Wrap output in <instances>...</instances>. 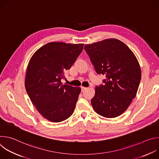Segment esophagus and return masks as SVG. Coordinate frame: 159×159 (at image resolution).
<instances>
[{"label": "esophagus", "mask_w": 159, "mask_h": 159, "mask_svg": "<svg viewBox=\"0 0 159 159\" xmlns=\"http://www.w3.org/2000/svg\"><path fill=\"white\" fill-rule=\"evenodd\" d=\"M86 89H87L86 87H81V90H82V92H84V90H85Z\"/></svg>", "instance_id": "34e87169"}]
</instances>
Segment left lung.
Masks as SVG:
<instances>
[{"instance_id": "8db88e82", "label": "left lung", "mask_w": 159, "mask_h": 159, "mask_svg": "<svg viewBox=\"0 0 159 159\" xmlns=\"http://www.w3.org/2000/svg\"><path fill=\"white\" fill-rule=\"evenodd\" d=\"M84 49L98 74L105 75L91 99L94 111L105 118L117 117L137 95L142 73L131 50L117 39L85 45Z\"/></svg>"}]
</instances>
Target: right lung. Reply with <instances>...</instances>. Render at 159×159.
<instances>
[{"label": "right lung", "mask_w": 159, "mask_h": 159, "mask_svg": "<svg viewBox=\"0 0 159 159\" xmlns=\"http://www.w3.org/2000/svg\"><path fill=\"white\" fill-rule=\"evenodd\" d=\"M83 47L84 44L49 43L38 49L29 61L26 92L38 112L52 122L63 121L74 111L81 88L62 84L61 80Z\"/></svg>", "instance_id": "add662e5"}]
</instances>
